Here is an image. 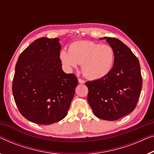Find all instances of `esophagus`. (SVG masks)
I'll return each instance as SVG.
<instances>
[{"mask_svg": "<svg viewBox=\"0 0 154 154\" xmlns=\"http://www.w3.org/2000/svg\"><path fill=\"white\" fill-rule=\"evenodd\" d=\"M79 83H85V81L84 80H82V79H79Z\"/></svg>", "mask_w": 154, "mask_h": 154, "instance_id": "obj_1", "label": "esophagus"}]
</instances>
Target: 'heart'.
Returning <instances> with one entry per match:
<instances>
[{"label":"heart","instance_id":"b5f03b06","mask_svg":"<svg viewBox=\"0 0 154 154\" xmlns=\"http://www.w3.org/2000/svg\"><path fill=\"white\" fill-rule=\"evenodd\" d=\"M60 58L69 70L82 64L81 70L85 76L90 80H98L106 76L112 69L115 53L110 45L79 41L71 44L69 51L62 50Z\"/></svg>","mask_w":154,"mask_h":154}]
</instances>
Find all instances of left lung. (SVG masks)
Returning <instances> with one entry per match:
<instances>
[{"label": "left lung", "mask_w": 154, "mask_h": 154, "mask_svg": "<svg viewBox=\"0 0 154 154\" xmlns=\"http://www.w3.org/2000/svg\"><path fill=\"white\" fill-rule=\"evenodd\" d=\"M115 51L112 69L101 79L86 82L88 101L97 117L114 121L134 110L142 86L140 62L126 44L104 37Z\"/></svg>", "instance_id": "8db88e82"}]
</instances>
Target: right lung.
Returning a JSON list of instances; mask_svg holds the SVG:
<instances>
[{
	"mask_svg": "<svg viewBox=\"0 0 154 154\" xmlns=\"http://www.w3.org/2000/svg\"><path fill=\"white\" fill-rule=\"evenodd\" d=\"M58 40H35L21 53L15 66L14 101L20 113L33 123L48 125L64 119L78 85L75 74L62 70Z\"/></svg>",
	"mask_w": 154,
	"mask_h": 154,
	"instance_id": "add662e5",
	"label": "right lung"
}]
</instances>
